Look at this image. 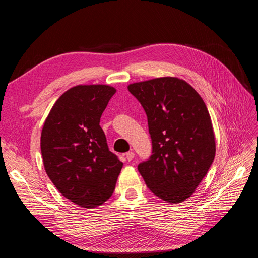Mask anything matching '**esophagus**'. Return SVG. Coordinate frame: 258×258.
<instances>
[{
  "label": "esophagus",
  "instance_id": "esophagus-1",
  "mask_svg": "<svg viewBox=\"0 0 258 258\" xmlns=\"http://www.w3.org/2000/svg\"><path fill=\"white\" fill-rule=\"evenodd\" d=\"M126 158H127L128 161H131L132 159L135 158V153L132 151H129L128 153H126Z\"/></svg>",
  "mask_w": 258,
  "mask_h": 258
}]
</instances>
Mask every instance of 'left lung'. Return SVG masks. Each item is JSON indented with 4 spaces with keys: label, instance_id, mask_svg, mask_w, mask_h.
I'll use <instances>...</instances> for the list:
<instances>
[{
    "label": "left lung",
    "instance_id": "1",
    "mask_svg": "<svg viewBox=\"0 0 258 258\" xmlns=\"http://www.w3.org/2000/svg\"><path fill=\"white\" fill-rule=\"evenodd\" d=\"M147 116L153 151L138 166L152 192L179 204L196 190L215 157V137L199 93L177 77L130 84Z\"/></svg>",
    "mask_w": 258,
    "mask_h": 258
}]
</instances>
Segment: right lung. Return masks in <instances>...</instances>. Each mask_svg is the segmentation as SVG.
<instances>
[{"label":"right lung","instance_id":"obj_1","mask_svg":"<svg viewBox=\"0 0 258 258\" xmlns=\"http://www.w3.org/2000/svg\"><path fill=\"white\" fill-rule=\"evenodd\" d=\"M115 92L107 85L75 86L56 101L44 122L41 151L46 173L67 199L82 208L104 204L122 168L100 127Z\"/></svg>","mask_w":258,"mask_h":258}]
</instances>
